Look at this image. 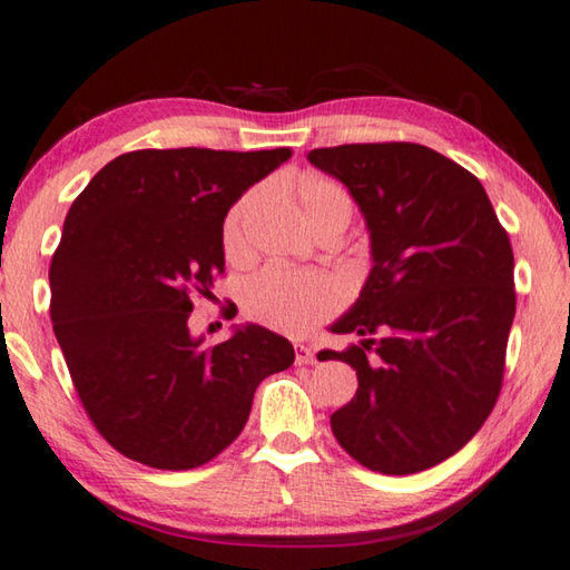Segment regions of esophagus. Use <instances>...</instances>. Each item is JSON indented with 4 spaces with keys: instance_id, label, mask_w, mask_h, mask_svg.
<instances>
[{
    "instance_id": "1",
    "label": "esophagus",
    "mask_w": 570,
    "mask_h": 570,
    "mask_svg": "<svg viewBox=\"0 0 570 570\" xmlns=\"http://www.w3.org/2000/svg\"><path fill=\"white\" fill-rule=\"evenodd\" d=\"M294 351H296V364H298V366L316 364V348L304 346V344H296Z\"/></svg>"
}]
</instances>
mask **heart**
<instances>
[{
    "label": "heart",
    "instance_id": "b5f03b06",
    "mask_svg": "<svg viewBox=\"0 0 570 570\" xmlns=\"http://www.w3.org/2000/svg\"><path fill=\"white\" fill-rule=\"evenodd\" d=\"M294 199L312 229L341 226L354 219V199L341 181L326 174H306L294 186ZM262 209V191H249L226 212L222 244L232 262L252 254V226ZM336 286L314 272H296L286 266H266L242 286V308L252 321L284 334H306L336 308Z\"/></svg>",
    "mask_w": 570,
    "mask_h": 570
}]
</instances>
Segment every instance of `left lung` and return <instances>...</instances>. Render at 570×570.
<instances>
[{"label": "left lung", "instance_id": "obj_1", "mask_svg": "<svg viewBox=\"0 0 570 570\" xmlns=\"http://www.w3.org/2000/svg\"><path fill=\"white\" fill-rule=\"evenodd\" d=\"M308 161L348 186L371 232V274L326 358L358 389L331 431L371 471L409 475L446 461L489 419L515 314L513 249L481 181L411 141L341 144Z\"/></svg>", "mask_w": 570, "mask_h": 570}]
</instances>
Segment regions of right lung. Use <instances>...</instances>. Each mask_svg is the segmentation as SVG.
I'll use <instances>...</instances> for the list:
<instances>
[{"mask_svg": "<svg viewBox=\"0 0 570 570\" xmlns=\"http://www.w3.org/2000/svg\"><path fill=\"white\" fill-rule=\"evenodd\" d=\"M292 149H139L95 174L51 256V324L95 429L161 471L209 463L239 436L254 391L294 364L264 326L204 346L194 298L224 274L229 206Z\"/></svg>", "mask_w": 570, "mask_h": 570, "instance_id": "right-lung-1", "label": "right lung"}]
</instances>
